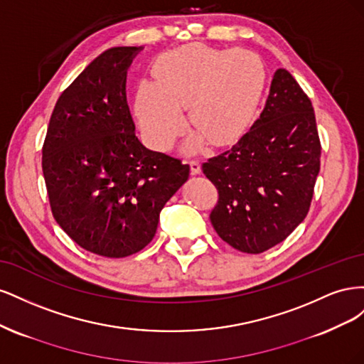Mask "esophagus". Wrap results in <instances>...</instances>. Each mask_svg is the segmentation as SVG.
Masks as SVG:
<instances>
[{"mask_svg": "<svg viewBox=\"0 0 364 364\" xmlns=\"http://www.w3.org/2000/svg\"><path fill=\"white\" fill-rule=\"evenodd\" d=\"M190 168L193 174H200L202 173V165L199 161H190Z\"/></svg>", "mask_w": 364, "mask_h": 364, "instance_id": "1", "label": "esophagus"}]
</instances>
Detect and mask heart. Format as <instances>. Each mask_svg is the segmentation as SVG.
I'll return each instance as SVG.
<instances>
[{
    "mask_svg": "<svg viewBox=\"0 0 364 364\" xmlns=\"http://www.w3.org/2000/svg\"><path fill=\"white\" fill-rule=\"evenodd\" d=\"M156 80H142L135 111L149 144L167 150L183 126L182 107L196 126L185 153L200 151L208 139L226 146L245 134L266 86V63L246 48H213L193 43L162 54Z\"/></svg>",
    "mask_w": 364,
    "mask_h": 364,
    "instance_id": "1",
    "label": "heart"
}]
</instances>
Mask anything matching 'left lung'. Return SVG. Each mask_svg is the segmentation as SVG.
Segmentation results:
<instances>
[{
  "mask_svg": "<svg viewBox=\"0 0 364 364\" xmlns=\"http://www.w3.org/2000/svg\"><path fill=\"white\" fill-rule=\"evenodd\" d=\"M218 190L211 223L228 245L261 253L304 222L321 170L314 109L284 68L273 75L266 107L237 144L202 165Z\"/></svg>",
  "mask_w": 364,
  "mask_h": 364,
  "instance_id": "left-lung-1",
  "label": "left lung"
}]
</instances>
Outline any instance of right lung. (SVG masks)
<instances>
[{"mask_svg":"<svg viewBox=\"0 0 364 364\" xmlns=\"http://www.w3.org/2000/svg\"><path fill=\"white\" fill-rule=\"evenodd\" d=\"M144 47H114L62 92L42 149L51 211L87 252L124 258L144 249L190 165L149 150L135 135L127 70Z\"/></svg>","mask_w":364,"mask_h":364,"instance_id":"1","label":"right lung"}]
</instances>
